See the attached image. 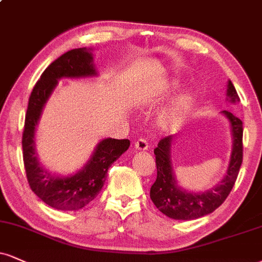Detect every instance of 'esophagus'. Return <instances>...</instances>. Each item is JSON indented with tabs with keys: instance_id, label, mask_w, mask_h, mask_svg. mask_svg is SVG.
<instances>
[{
	"instance_id": "34e87169",
	"label": "esophagus",
	"mask_w": 262,
	"mask_h": 262,
	"mask_svg": "<svg viewBox=\"0 0 262 262\" xmlns=\"http://www.w3.org/2000/svg\"><path fill=\"white\" fill-rule=\"evenodd\" d=\"M135 149H137L138 151H146L147 149H149V145H147V141L144 140V139H139L135 141L134 144Z\"/></svg>"
}]
</instances>
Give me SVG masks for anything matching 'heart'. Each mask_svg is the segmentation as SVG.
I'll list each match as a JSON object with an SVG mask.
<instances>
[{
    "label": "heart",
    "instance_id": "b5f03b06",
    "mask_svg": "<svg viewBox=\"0 0 262 262\" xmlns=\"http://www.w3.org/2000/svg\"><path fill=\"white\" fill-rule=\"evenodd\" d=\"M178 80H163L156 84L155 86L145 94L144 97L146 100L156 101L167 99L177 90L179 86ZM196 101V94L194 90L187 89L182 91L174 97L172 103L163 111L157 118L159 127L165 132H174L182 127L183 123L188 118L189 113L191 112Z\"/></svg>",
    "mask_w": 262,
    "mask_h": 262
}]
</instances>
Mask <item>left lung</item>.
<instances>
[{
  "instance_id": "left-lung-1",
  "label": "left lung",
  "mask_w": 262,
  "mask_h": 262,
  "mask_svg": "<svg viewBox=\"0 0 262 262\" xmlns=\"http://www.w3.org/2000/svg\"><path fill=\"white\" fill-rule=\"evenodd\" d=\"M226 100L238 103L239 96L231 80L227 83ZM231 127L232 150L225 177L213 188L204 191H189L178 184L172 165L176 135L163 138L154 152L156 156L157 177L150 189V198L163 215L173 220L191 221L213 212L223 204L237 181L243 161V123L228 111H222Z\"/></svg>"
}]
</instances>
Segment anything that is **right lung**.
Segmentation results:
<instances>
[{
	"instance_id": "right-lung-1",
	"label": "right lung",
	"mask_w": 262,
	"mask_h": 262,
	"mask_svg": "<svg viewBox=\"0 0 262 262\" xmlns=\"http://www.w3.org/2000/svg\"><path fill=\"white\" fill-rule=\"evenodd\" d=\"M93 51L86 47L74 49L52 62L31 91L25 115L21 146L28 183L43 203L56 210L77 211L95 199L106 181L108 167L130 145L128 139L106 138L100 140L88 162L79 171L68 176L49 171L40 162L36 152V127L43 107L59 79H84L99 75Z\"/></svg>"
}]
</instances>
